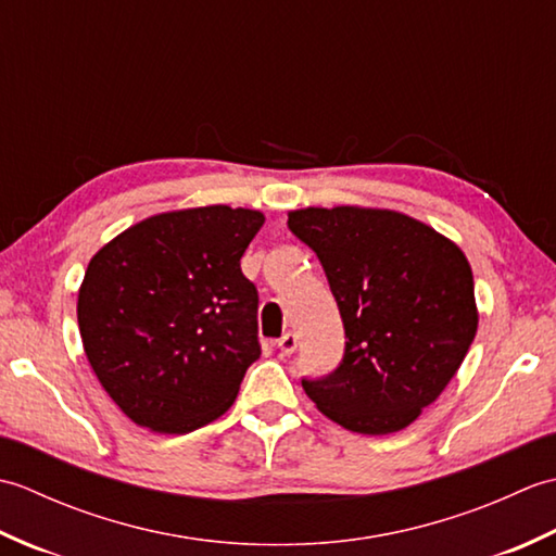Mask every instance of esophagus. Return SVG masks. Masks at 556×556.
Returning <instances> with one entry per match:
<instances>
[{
	"instance_id": "obj_1",
	"label": "esophagus",
	"mask_w": 556,
	"mask_h": 556,
	"mask_svg": "<svg viewBox=\"0 0 556 556\" xmlns=\"http://www.w3.org/2000/svg\"><path fill=\"white\" fill-rule=\"evenodd\" d=\"M296 344H299V339H296V334H293V332H287L285 337L277 339V349L285 353V356H289V353L296 351Z\"/></svg>"
}]
</instances>
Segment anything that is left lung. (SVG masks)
Here are the masks:
<instances>
[{
	"instance_id": "obj_1",
	"label": "left lung",
	"mask_w": 556,
	"mask_h": 556,
	"mask_svg": "<svg viewBox=\"0 0 556 556\" xmlns=\"http://www.w3.org/2000/svg\"><path fill=\"white\" fill-rule=\"evenodd\" d=\"M289 229L320 257L346 332L339 368L303 380L305 394L351 432L408 428L478 332L464 251L428 224L377 207L293 210Z\"/></svg>"
}]
</instances>
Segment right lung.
I'll list each match as a JSON object with an SVG mask.
<instances>
[{
  "instance_id": "1",
  "label": "right lung",
  "mask_w": 556,
  "mask_h": 556,
  "mask_svg": "<svg viewBox=\"0 0 556 556\" xmlns=\"http://www.w3.org/2000/svg\"><path fill=\"white\" fill-rule=\"evenodd\" d=\"M265 224L207 205L152 215L90 257L78 329L104 392L140 428L186 434L233 404L260 358L257 289L241 271Z\"/></svg>"
}]
</instances>
